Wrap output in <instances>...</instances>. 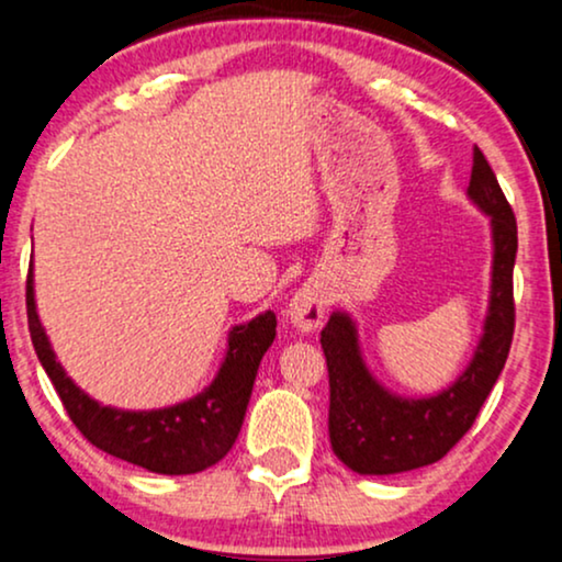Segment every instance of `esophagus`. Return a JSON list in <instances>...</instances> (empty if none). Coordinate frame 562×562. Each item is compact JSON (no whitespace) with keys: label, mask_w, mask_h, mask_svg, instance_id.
<instances>
[{"label":"esophagus","mask_w":562,"mask_h":562,"mask_svg":"<svg viewBox=\"0 0 562 562\" xmlns=\"http://www.w3.org/2000/svg\"><path fill=\"white\" fill-rule=\"evenodd\" d=\"M326 292L318 283H305L289 302V318L300 331H315L323 323V315H326Z\"/></svg>","instance_id":"esophagus-1"}]
</instances>
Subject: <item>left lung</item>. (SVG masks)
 Masks as SVG:
<instances>
[{
  "label": "left lung",
  "mask_w": 562,
  "mask_h": 562,
  "mask_svg": "<svg viewBox=\"0 0 562 562\" xmlns=\"http://www.w3.org/2000/svg\"><path fill=\"white\" fill-rule=\"evenodd\" d=\"M468 194L492 217V296L476 355L450 389L426 400L394 397L375 384L362 366L358 331L345 313H334L321 331L331 389L328 437L336 458L352 471L386 476L437 463L465 437L503 373L516 331L513 266L518 252V226L510 202L505 200L497 176L479 147H473Z\"/></svg>",
  "instance_id": "8db88e82"
}]
</instances>
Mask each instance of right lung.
I'll list each match as a JSON object with an SVG mask.
<instances>
[{
    "instance_id": "add662e5",
    "label": "right lung",
    "mask_w": 562,
    "mask_h": 562,
    "mask_svg": "<svg viewBox=\"0 0 562 562\" xmlns=\"http://www.w3.org/2000/svg\"><path fill=\"white\" fill-rule=\"evenodd\" d=\"M29 331L38 362L55 384L65 413L91 445L151 473L187 476L226 458L239 437L262 355L276 339V315L262 313L228 336V352L215 381L194 400L165 411L128 413L102 407L65 375L52 352L33 302V276L25 279Z\"/></svg>"
}]
</instances>
